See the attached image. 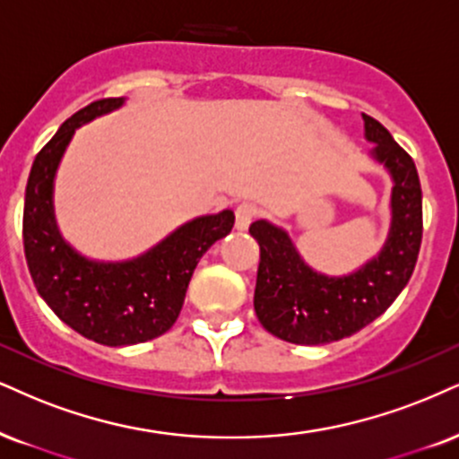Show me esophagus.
I'll return each mask as SVG.
<instances>
[{
  "label": "esophagus",
  "instance_id": "34e87169",
  "mask_svg": "<svg viewBox=\"0 0 459 459\" xmlns=\"http://www.w3.org/2000/svg\"><path fill=\"white\" fill-rule=\"evenodd\" d=\"M257 206L251 202H242L238 208H236V228L247 230L248 225L253 223V219L257 217Z\"/></svg>",
  "mask_w": 459,
  "mask_h": 459
}]
</instances>
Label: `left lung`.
Masks as SVG:
<instances>
[{"mask_svg": "<svg viewBox=\"0 0 459 459\" xmlns=\"http://www.w3.org/2000/svg\"><path fill=\"white\" fill-rule=\"evenodd\" d=\"M364 117L372 157L394 178L392 228L375 259L349 276H325L304 264L285 230L268 221L248 228L259 242L255 313L274 336L293 344L347 338L381 316L415 270L423 234L421 185L415 161L377 118Z\"/></svg>", "mask_w": 459, "mask_h": 459, "instance_id": "left-lung-1", "label": "left lung"}]
</instances>
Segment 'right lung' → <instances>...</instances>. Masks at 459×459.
I'll return each mask as SVG.
<instances>
[{"instance_id":"obj_1","label":"right lung","mask_w":459,"mask_h":459,"mask_svg":"<svg viewBox=\"0 0 459 459\" xmlns=\"http://www.w3.org/2000/svg\"><path fill=\"white\" fill-rule=\"evenodd\" d=\"M123 106L106 98L84 106L36 155L25 189L22 245L31 279L64 324L89 341L126 347L166 333L183 308L197 262L234 228V212L197 217L129 262H91L61 238L53 212V180L76 127Z\"/></svg>"}]
</instances>
